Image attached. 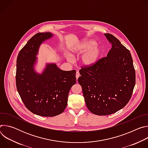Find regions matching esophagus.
I'll use <instances>...</instances> for the list:
<instances>
[{
	"instance_id": "obj_1",
	"label": "esophagus",
	"mask_w": 148,
	"mask_h": 148,
	"mask_svg": "<svg viewBox=\"0 0 148 148\" xmlns=\"http://www.w3.org/2000/svg\"><path fill=\"white\" fill-rule=\"evenodd\" d=\"M79 73L78 72V71H77V73H76V74H75V77H76V79H77V80L78 79V77H79Z\"/></svg>"
}]
</instances>
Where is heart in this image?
<instances>
[{
	"label": "heart",
	"mask_w": 148,
	"mask_h": 148,
	"mask_svg": "<svg viewBox=\"0 0 148 148\" xmlns=\"http://www.w3.org/2000/svg\"><path fill=\"white\" fill-rule=\"evenodd\" d=\"M70 54L73 56H80L84 53L81 60L82 66L90 67L94 66L98 61L102 53V48L97 45V41L94 39L82 40L78 45L70 49ZM70 61V60L68 58Z\"/></svg>",
	"instance_id": "obj_1"
}]
</instances>
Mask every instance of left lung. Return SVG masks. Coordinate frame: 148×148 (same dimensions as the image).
I'll return each mask as SVG.
<instances>
[{"mask_svg": "<svg viewBox=\"0 0 148 148\" xmlns=\"http://www.w3.org/2000/svg\"><path fill=\"white\" fill-rule=\"evenodd\" d=\"M112 43L107 56L94 66L79 70L78 82L88 109L97 115H108L128 103L135 85V71L130 51L110 33Z\"/></svg>", "mask_w": 148, "mask_h": 148, "instance_id": "8db88e82", "label": "left lung"}]
</instances>
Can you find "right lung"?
<instances>
[{"label":"right lung","mask_w":148,"mask_h":148,"mask_svg":"<svg viewBox=\"0 0 148 148\" xmlns=\"http://www.w3.org/2000/svg\"><path fill=\"white\" fill-rule=\"evenodd\" d=\"M54 35L38 33L21 50L16 61V87L26 108L41 116H54L66 109L69 91L76 83L75 70L63 71L54 62H46L38 73L36 70L39 49Z\"/></svg>","instance_id":"1"}]
</instances>
